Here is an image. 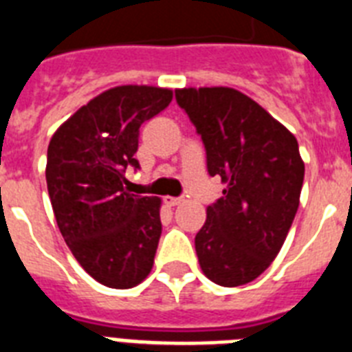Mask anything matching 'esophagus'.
I'll list each match as a JSON object with an SVG mask.
<instances>
[{"label":"esophagus","mask_w":352,"mask_h":352,"mask_svg":"<svg viewBox=\"0 0 352 352\" xmlns=\"http://www.w3.org/2000/svg\"><path fill=\"white\" fill-rule=\"evenodd\" d=\"M182 202L181 197H164V204L170 206V208H173V206H179Z\"/></svg>","instance_id":"obj_1"}]
</instances>
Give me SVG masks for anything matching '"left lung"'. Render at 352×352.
Segmentation results:
<instances>
[{
  "label": "left lung",
  "mask_w": 352,
  "mask_h": 352,
  "mask_svg": "<svg viewBox=\"0 0 352 352\" xmlns=\"http://www.w3.org/2000/svg\"><path fill=\"white\" fill-rule=\"evenodd\" d=\"M175 99L204 142L210 175L226 184L195 236L202 273L224 287L253 282L278 255L298 210V142L235 88H179Z\"/></svg>",
  "instance_id": "1"
}]
</instances>
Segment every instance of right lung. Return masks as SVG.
Instances as JSON below:
<instances>
[{
	"label": "right lung",
	"mask_w": 352,
	"mask_h": 352,
	"mask_svg": "<svg viewBox=\"0 0 352 352\" xmlns=\"http://www.w3.org/2000/svg\"><path fill=\"white\" fill-rule=\"evenodd\" d=\"M170 88L124 85L88 101L57 128L47 153L54 215L88 275L113 289L141 284L161 239V199L124 190L139 168V128L171 102Z\"/></svg>",
	"instance_id": "obj_1"
}]
</instances>
